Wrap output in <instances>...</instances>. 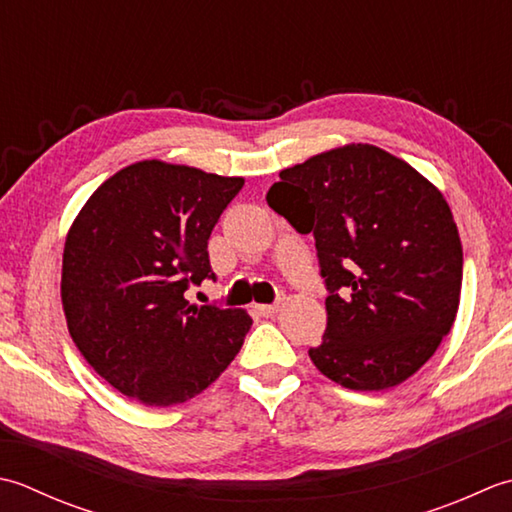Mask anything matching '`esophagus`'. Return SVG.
Instances as JSON below:
<instances>
[{"instance_id":"34e87169","label":"esophagus","mask_w":512,"mask_h":512,"mask_svg":"<svg viewBox=\"0 0 512 512\" xmlns=\"http://www.w3.org/2000/svg\"><path fill=\"white\" fill-rule=\"evenodd\" d=\"M283 294H280L278 296V302H274V305H254V309L258 311V314L260 316H265V318H269V316H274L276 314V311L280 309V302H283Z\"/></svg>"}]
</instances>
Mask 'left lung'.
Here are the masks:
<instances>
[{
  "label": "left lung",
  "instance_id": "left-lung-1",
  "mask_svg": "<svg viewBox=\"0 0 512 512\" xmlns=\"http://www.w3.org/2000/svg\"><path fill=\"white\" fill-rule=\"evenodd\" d=\"M267 203L314 234L329 296L327 329L309 358L344 389L382 391L422 367L451 331L462 243L442 192L369 143L280 172Z\"/></svg>",
  "mask_w": 512,
  "mask_h": 512
}]
</instances>
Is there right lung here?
Returning a JSON list of instances; mask_svg holds the SVG:
<instances>
[{
  "label": "right lung",
  "instance_id": "obj_1",
  "mask_svg": "<svg viewBox=\"0 0 512 512\" xmlns=\"http://www.w3.org/2000/svg\"><path fill=\"white\" fill-rule=\"evenodd\" d=\"M241 176L139 161L103 181L66 236L61 302L81 356L145 406L187 402L243 347L245 309L190 305L216 278L207 241Z\"/></svg>",
  "mask_w": 512,
  "mask_h": 512
}]
</instances>
